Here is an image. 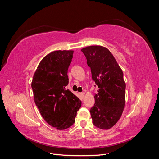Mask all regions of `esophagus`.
Segmentation results:
<instances>
[{"instance_id": "34e87169", "label": "esophagus", "mask_w": 159, "mask_h": 159, "mask_svg": "<svg viewBox=\"0 0 159 159\" xmlns=\"http://www.w3.org/2000/svg\"><path fill=\"white\" fill-rule=\"evenodd\" d=\"M80 96H81V98H84V95H85V93H84V92H81V93H80Z\"/></svg>"}]
</instances>
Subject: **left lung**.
Listing matches in <instances>:
<instances>
[{
    "mask_svg": "<svg viewBox=\"0 0 159 159\" xmlns=\"http://www.w3.org/2000/svg\"><path fill=\"white\" fill-rule=\"evenodd\" d=\"M81 52L99 88L94 96L95 103L90 109L93 124L98 128L109 129L117 123L123 111L126 88L123 73L106 48L91 46Z\"/></svg>",
    "mask_w": 159,
    "mask_h": 159,
    "instance_id": "obj_1",
    "label": "left lung"
}]
</instances>
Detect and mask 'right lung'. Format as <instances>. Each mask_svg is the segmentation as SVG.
<instances>
[{
  "instance_id": "1",
  "label": "right lung",
  "mask_w": 159,
  "mask_h": 159,
  "mask_svg": "<svg viewBox=\"0 0 159 159\" xmlns=\"http://www.w3.org/2000/svg\"><path fill=\"white\" fill-rule=\"evenodd\" d=\"M74 51H54L42 60L32 81L34 102L45 121L58 130L71 127L80 99L66 89L69 79L68 70Z\"/></svg>"
}]
</instances>
